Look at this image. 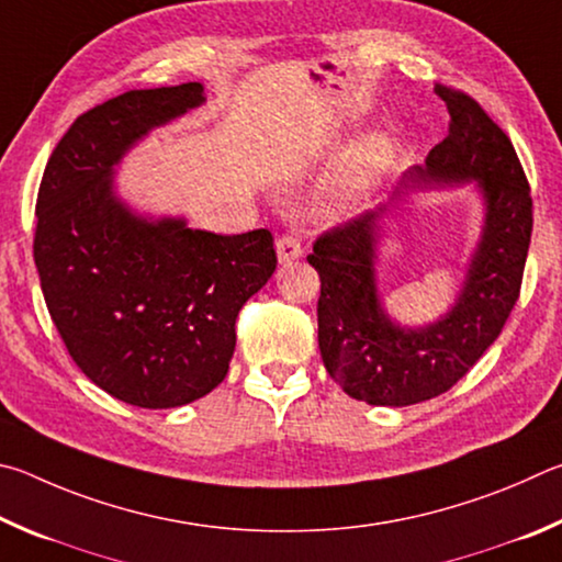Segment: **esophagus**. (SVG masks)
I'll return each instance as SVG.
<instances>
[{
  "mask_svg": "<svg viewBox=\"0 0 562 562\" xmlns=\"http://www.w3.org/2000/svg\"><path fill=\"white\" fill-rule=\"evenodd\" d=\"M276 256H279V263H293L303 256V246L299 241V236L293 234H283L276 239Z\"/></svg>",
  "mask_w": 562,
  "mask_h": 562,
  "instance_id": "1",
  "label": "esophagus"
}]
</instances>
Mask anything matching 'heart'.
Wrapping results in <instances>:
<instances>
[{
    "instance_id": "b5f03b06",
    "label": "heart",
    "mask_w": 562,
    "mask_h": 562,
    "mask_svg": "<svg viewBox=\"0 0 562 562\" xmlns=\"http://www.w3.org/2000/svg\"><path fill=\"white\" fill-rule=\"evenodd\" d=\"M395 150L385 135L370 133L340 155L336 172L330 177V206L333 210H350L368 200L385 180Z\"/></svg>"
}]
</instances>
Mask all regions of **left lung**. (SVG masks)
Masks as SVG:
<instances>
[{"label": "left lung", "mask_w": 562, "mask_h": 562, "mask_svg": "<svg viewBox=\"0 0 562 562\" xmlns=\"http://www.w3.org/2000/svg\"><path fill=\"white\" fill-rule=\"evenodd\" d=\"M449 133L425 165L400 177L378 210L313 244L321 276L318 348L328 375L352 400L378 407L417 405L447 392L474 368L516 306L533 229V202L506 133L469 95L437 86ZM469 186L482 202L480 239L452 306L435 322L400 324L381 301L379 241L412 193Z\"/></svg>", "instance_id": "1"}]
</instances>
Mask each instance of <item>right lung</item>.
Segmentation results:
<instances>
[{"mask_svg": "<svg viewBox=\"0 0 562 562\" xmlns=\"http://www.w3.org/2000/svg\"><path fill=\"white\" fill-rule=\"evenodd\" d=\"M204 101L190 81L95 105L68 127L38 187L34 261L54 326L88 380L145 409L190 405L220 385L236 316L276 271L269 229H192L117 190L125 155Z\"/></svg>", "mask_w": 562, "mask_h": 562, "instance_id": "add662e5", "label": "right lung"}]
</instances>
